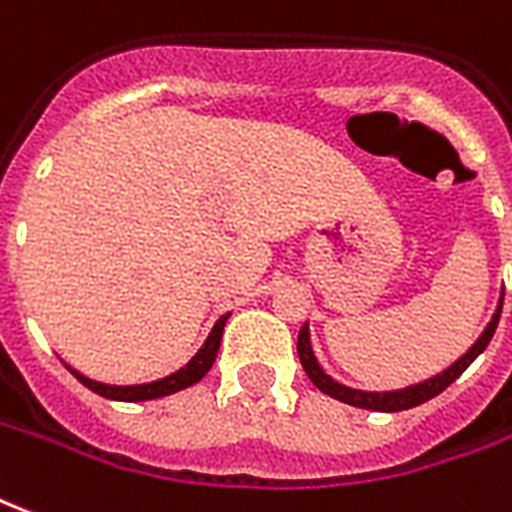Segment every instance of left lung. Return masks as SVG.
Wrapping results in <instances>:
<instances>
[{
  "label": "left lung",
  "instance_id": "left-lung-1",
  "mask_svg": "<svg viewBox=\"0 0 512 512\" xmlns=\"http://www.w3.org/2000/svg\"><path fill=\"white\" fill-rule=\"evenodd\" d=\"M505 298V293H502ZM502 298H499V306L494 317L488 320V325L483 328L475 344L469 347L458 361H453L445 369V372L434 374L429 380L415 382V385H407V388H396V391H358V388H350V385H344V382L333 380L331 374H325V369L317 361V355L312 350V339H309V323H304L301 333H298V358H301V366H304V372L309 374V380L320 388L323 393H328L331 399H339L344 404H352V407H361V410H372V412H401V410H412V407H418L423 401L434 399L439 393L448 388L450 382H456L464 369H467L469 363L478 358L480 352L486 350L488 342H491V336L497 331L499 325V314H502Z\"/></svg>",
  "mask_w": 512,
  "mask_h": 512
}]
</instances>
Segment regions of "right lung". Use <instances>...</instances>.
Here are the masks:
<instances>
[{
  "instance_id": "add662e5",
  "label": "right lung",
  "mask_w": 512,
  "mask_h": 512,
  "mask_svg": "<svg viewBox=\"0 0 512 512\" xmlns=\"http://www.w3.org/2000/svg\"><path fill=\"white\" fill-rule=\"evenodd\" d=\"M227 317H230V312L222 314L217 323H214V328H211V333L206 336L203 347L189 358L187 366H181L179 372L168 374V377H162V380L140 382V385H108V382H97L92 380V377H86V374H81L78 369H73V366H67V363H64V366H67V369H70V372H73L75 377L89 388V391L100 393V396H105V399H113V401L162 399V396L184 391V388H189V385H195V382H200L203 377H206L208 369H211L214 361H217L219 342H222V331H225Z\"/></svg>"
}]
</instances>
